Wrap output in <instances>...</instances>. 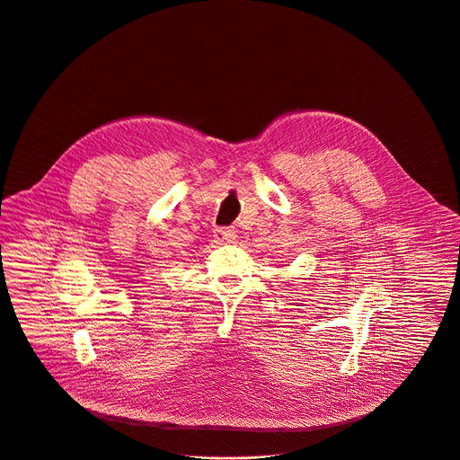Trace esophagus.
Returning <instances> with one entry per match:
<instances>
[{
	"mask_svg": "<svg viewBox=\"0 0 460 460\" xmlns=\"http://www.w3.org/2000/svg\"><path fill=\"white\" fill-rule=\"evenodd\" d=\"M235 239H237V235L230 228H217L214 232V243H217V244H232V243H235Z\"/></svg>",
	"mask_w": 460,
	"mask_h": 460,
	"instance_id": "34e87169",
	"label": "esophagus"
}]
</instances>
